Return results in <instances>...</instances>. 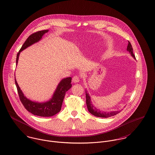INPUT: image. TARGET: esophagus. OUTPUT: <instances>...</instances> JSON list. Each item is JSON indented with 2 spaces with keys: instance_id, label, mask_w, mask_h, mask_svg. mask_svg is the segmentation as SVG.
Returning a JSON list of instances; mask_svg holds the SVG:
<instances>
[{
  "instance_id": "esophagus-1",
  "label": "esophagus",
  "mask_w": 155,
  "mask_h": 155,
  "mask_svg": "<svg viewBox=\"0 0 155 155\" xmlns=\"http://www.w3.org/2000/svg\"><path fill=\"white\" fill-rule=\"evenodd\" d=\"M80 81L79 77L78 75H75L72 78V82L73 83H78Z\"/></svg>"
}]
</instances>
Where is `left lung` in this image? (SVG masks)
Returning a JSON list of instances; mask_svg holds the SVG:
<instances>
[{"instance_id": "obj_1", "label": "left lung", "mask_w": 155, "mask_h": 155, "mask_svg": "<svg viewBox=\"0 0 155 155\" xmlns=\"http://www.w3.org/2000/svg\"><path fill=\"white\" fill-rule=\"evenodd\" d=\"M127 50L130 52V54H131V55L135 58V55L133 52V48L132 46L131 43H130V41H129V44L127 45ZM86 105H87V109L89 110V112L92 114L93 115L97 117H101V118H109L112 116H114L115 115H117V114L120 113V111H112V112H101L100 110L97 109V108H95L93 104L91 103V97L89 95V94L87 93V92L86 91Z\"/></svg>"}]
</instances>
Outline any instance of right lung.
<instances>
[{"instance_id": "right-lung-1", "label": "right lung", "mask_w": 155, "mask_h": 155, "mask_svg": "<svg viewBox=\"0 0 155 155\" xmlns=\"http://www.w3.org/2000/svg\"><path fill=\"white\" fill-rule=\"evenodd\" d=\"M47 32H48V29L37 31L32 34L28 37L17 53L16 64H17L20 52L32 44L38 42L40 39H41L42 36ZM71 80V77H68L61 80L60 83L58 84L52 98L48 101L45 103H38L29 100L25 96H24L15 79V83L17 87L20 100L25 108L28 112L34 115L42 117H49L55 115L61 110L66 92L72 86Z\"/></svg>"}]
</instances>
